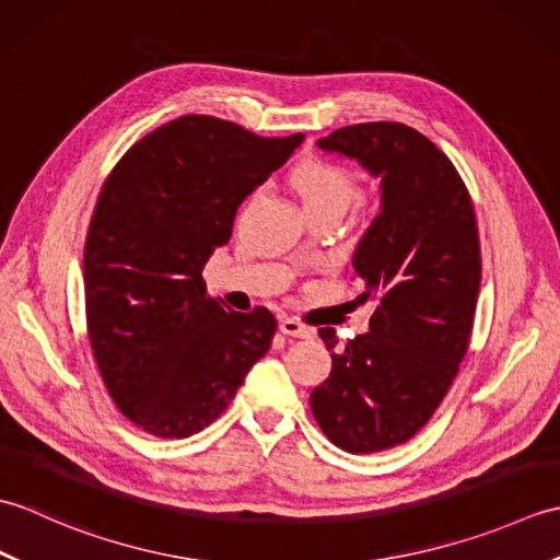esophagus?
<instances>
[{
  "label": "esophagus",
  "mask_w": 560,
  "mask_h": 560,
  "mask_svg": "<svg viewBox=\"0 0 560 560\" xmlns=\"http://www.w3.org/2000/svg\"><path fill=\"white\" fill-rule=\"evenodd\" d=\"M281 331L289 337H295V339H313L315 337V329L305 327L303 323H299V319H291V317L281 319Z\"/></svg>",
  "instance_id": "esophagus-1"
}]
</instances>
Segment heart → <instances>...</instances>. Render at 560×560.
I'll return each instance as SVG.
<instances>
[{"instance_id": "obj_1", "label": "heart", "mask_w": 560, "mask_h": 560, "mask_svg": "<svg viewBox=\"0 0 560 560\" xmlns=\"http://www.w3.org/2000/svg\"><path fill=\"white\" fill-rule=\"evenodd\" d=\"M293 187L305 209H341L347 211L359 195L355 175L347 165L327 159H311L293 173Z\"/></svg>"}]
</instances>
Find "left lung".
<instances>
[{"label": "left lung", "instance_id": "8db88e82", "mask_svg": "<svg viewBox=\"0 0 560 560\" xmlns=\"http://www.w3.org/2000/svg\"><path fill=\"white\" fill-rule=\"evenodd\" d=\"M317 147L380 180V213L353 253L375 313L341 351L319 329L331 373L311 395L331 443L368 455L419 433L459 371L481 283L477 217L452 161L407 125L341 127Z\"/></svg>", "mask_w": 560, "mask_h": 560}]
</instances>
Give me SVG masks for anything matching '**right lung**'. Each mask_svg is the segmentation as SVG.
I'll return each mask as SVG.
<instances>
[{
	"label": "right lung",
	"mask_w": 560,
	"mask_h": 560,
	"mask_svg": "<svg viewBox=\"0 0 560 560\" xmlns=\"http://www.w3.org/2000/svg\"><path fill=\"white\" fill-rule=\"evenodd\" d=\"M301 141L183 115L139 139L105 180L83 249L89 339L110 397L147 433H199L269 351L273 315L211 299L201 269L231 241L243 199Z\"/></svg>",
	"instance_id": "right-lung-1"
}]
</instances>
